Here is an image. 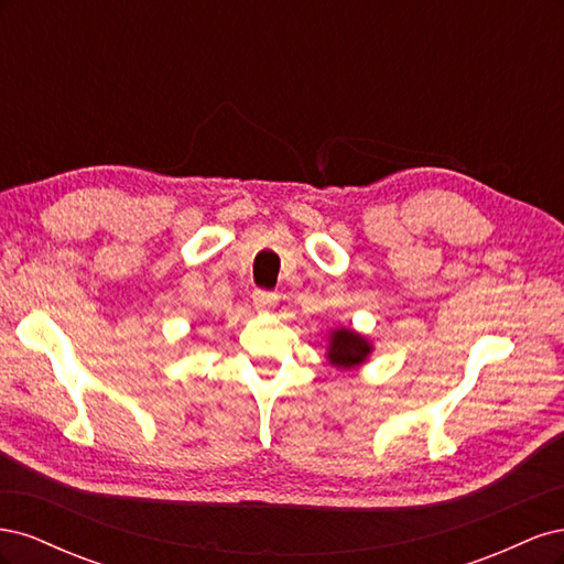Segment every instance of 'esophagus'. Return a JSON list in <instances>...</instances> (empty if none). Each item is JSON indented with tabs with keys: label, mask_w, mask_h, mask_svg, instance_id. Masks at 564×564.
I'll list each match as a JSON object with an SVG mask.
<instances>
[{
	"label": "esophagus",
	"mask_w": 564,
	"mask_h": 564,
	"mask_svg": "<svg viewBox=\"0 0 564 564\" xmlns=\"http://www.w3.org/2000/svg\"><path fill=\"white\" fill-rule=\"evenodd\" d=\"M253 305H256V311L270 313L278 305V294H272V292H253Z\"/></svg>",
	"instance_id": "esophagus-1"
}]
</instances>
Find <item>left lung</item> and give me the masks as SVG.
Segmentation results:
<instances>
[{"mask_svg": "<svg viewBox=\"0 0 564 564\" xmlns=\"http://www.w3.org/2000/svg\"><path fill=\"white\" fill-rule=\"evenodd\" d=\"M373 352L371 340L350 327H336L327 336V362L340 371L360 369Z\"/></svg>", "mask_w": 564, "mask_h": 564, "instance_id": "left-lung-1", "label": "left lung"}]
</instances>
